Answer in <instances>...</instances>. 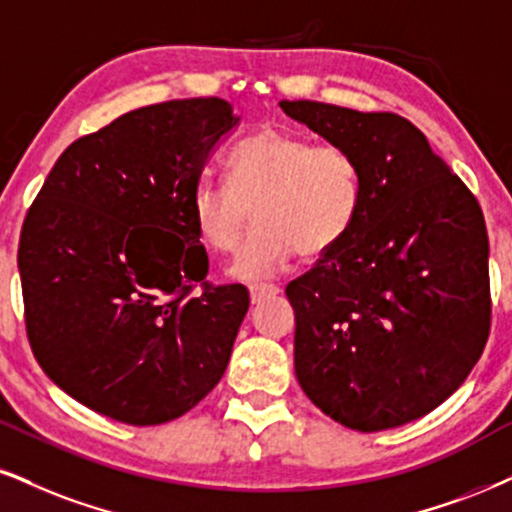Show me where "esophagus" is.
I'll list each match as a JSON object with an SVG mask.
<instances>
[{
  "label": "esophagus",
  "instance_id": "obj_1",
  "mask_svg": "<svg viewBox=\"0 0 512 512\" xmlns=\"http://www.w3.org/2000/svg\"><path fill=\"white\" fill-rule=\"evenodd\" d=\"M249 294H251V304H258V301L280 294V287L277 285H251Z\"/></svg>",
  "mask_w": 512,
  "mask_h": 512
}]
</instances>
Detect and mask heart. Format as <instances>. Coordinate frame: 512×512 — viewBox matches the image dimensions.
Segmentation results:
<instances>
[{"label":"heart","instance_id":"obj_1","mask_svg":"<svg viewBox=\"0 0 512 512\" xmlns=\"http://www.w3.org/2000/svg\"><path fill=\"white\" fill-rule=\"evenodd\" d=\"M227 182L201 180L192 218L208 249L232 254L251 208L258 225L235 263L239 277L275 273L292 258L323 256L349 235L363 197L361 166L344 144L280 128L246 137L225 161Z\"/></svg>","mask_w":512,"mask_h":512}]
</instances>
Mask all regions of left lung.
<instances>
[{"instance_id":"left-lung-1","label":"left lung","mask_w":512,"mask_h":512,"mask_svg":"<svg viewBox=\"0 0 512 512\" xmlns=\"http://www.w3.org/2000/svg\"><path fill=\"white\" fill-rule=\"evenodd\" d=\"M282 111L361 166L349 235L287 285L296 380L356 432L427 415L482 356L491 327L482 208L427 137L399 113L323 102Z\"/></svg>"}]
</instances>
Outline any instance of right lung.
Listing matches in <instances>:
<instances>
[{"instance_id": "add662e5", "label": "right lung", "mask_w": 512, "mask_h": 512, "mask_svg": "<svg viewBox=\"0 0 512 512\" xmlns=\"http://www.w3.org/2000/svg\"><path fill=\"white\" fill-rule=\"evenodd\" d=\"M237 123L218 97L142 106L75 140L28 208L18 273L30 349L106 418H180L227 368L249 292L204 282L192 192Z\"/></svg>"}]
</instances>
